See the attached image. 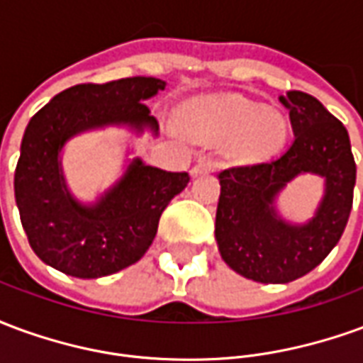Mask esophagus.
I'll use <instances>...</instances> for the list:
<instances>
[{"label":"esophagus","mask_w":363,"mask_h":363,"mask_svg":"<svg viewBox=\"0 0 363 363\" xmlns=\"http://www.w3.org/2000/svg\"><path fill=\"white\" fill-rule=\"evenodd\" d=\"M213 171V163L210 161V159H206L202 157L200 161H198L196 165L192 167V171H190V174L192 177H198V174H208V173H212Z\"/></svg>","instance_id":"34e87169"}]
</instances>
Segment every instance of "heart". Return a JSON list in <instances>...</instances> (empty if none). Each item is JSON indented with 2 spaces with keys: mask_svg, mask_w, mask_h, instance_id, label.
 <instances>
[{
  "mask_svg": "<svg viewBox=\"0 0 363 363\" xmlns=\"http://www.w3.org/2000/svg\"><path fill=\"white\" fill-rule=\"evenodd\" d=\"M182 128L202 142H223L231 161L260 163L280 150L288 135V120L280 111L239 96H223L189 106L181 114Z\"/></svg>",
  "mask_w": 363,
  "mask_h": 363,
  "instance_id": "heart-1",
  "label": "heart"
}]
</instances>
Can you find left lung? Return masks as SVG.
Segmentation results:
<instances>
[{
    "label": "left lung",
    "instance_id": "left-lung-1",
    "mask_svg": "<svg viewBox=\"0 0 363 363\" xmlns=\"http://www.w3.org/2000/svg\"><path fill=\"white\" fill-rule=\"evenodd\" d=\"M288 108L294 142L280 157L220 173L216 241L221 259L245 278L288 284L319 267L340 241L356 184L350 138L315 96L301 91L280 95ZM299 174H317L325 190L305 224L281 218L275 200Z\"/></svg>",
    "mask_w": 363,
    "mask_h": 363
}]
</instances>
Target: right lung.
<instances>
[{"label":"right lung","mask_w":363,"mask_h":363,"mask_svg":"<svg viewBox=\"0 0 363 363\" xmlns=\"http://www.w3.org/2000/svg\"><path fill=\"white\" fill-rule=\"evenodd\" d=\"M165 85L142 75L74 85L30 118L15 169V200L28 243L48 267L89 280L134 264L150 249L161 213L189 184V173L134 157L111 189L85 204L67 189L62 150L75 135L108 126L157 135L145 101Z\"/></svg>","instance_id":"1"}]
</instances>
